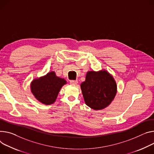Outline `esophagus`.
Here are the masks:
<instances>
[{"mask_svg":"<svg viewBox=\"0 0 154 154\" xmlns=\"http://www.w3.org/2000/svg\"><path fill=\"white\" fill-rule=\"evenodd\" d=\"M78 81L77 80H70V83L72 85H75L77 84Z\"/></svg>","mask_w":154,"mask_h":154,"instance_id":"obj_1","label":"esophagus"}]
</instances>
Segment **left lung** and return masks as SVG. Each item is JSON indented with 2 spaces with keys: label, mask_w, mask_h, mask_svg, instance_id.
Wrapping results in <instances>:
<instances>
[{
  "label": "left lung",
  "mask_w": 154,
  "mask_h": 154,
  "mask_svg": "<svg viewBox=\"0 0 154 154\" xmlns=\"http://www.w3.org/2000/svg\"><path fill=\"white\" fill-rule=\"evenodd\" d=\"M80 87L85 104L94 110L108 106L117 93L116 83L106 71L88 72Z\"/></svg>",
  "instance_id": "1"
}]
</instances>
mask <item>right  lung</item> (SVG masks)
I'll return each instance as SVG.
<instances>
[{
	"mask_svg": "<svg viewBox=\"0 0 154 154\" xmlns=\"http://www.w3.org/2000/svg\"><path fill=\"white\" fill-rule=\"evenodd\" d=\"M66 83L64 79L56 75L54 72L48 73L45 76L34 79L31 85V89L35 98L46 105L54 103L61 88Z\"/></svg>",
	"mask_w": 154,
	"mask_h": 154,
	"instance_id": "add662e5",
	"label": "right lung"
}]
</instances>
